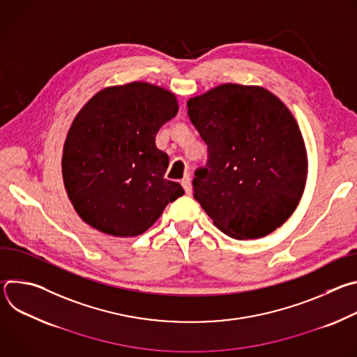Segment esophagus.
I'll return each mask as SVG.
<instances>
[{"mask_svg":"<svg viewBox=\"0 0 357 357\" xmlns=\"http://www.w3.org/2000/svg\"><path fill=\"white\" fill-rule=\"evenodd\" d=\"M181 183H182V186H183L186 195H192V182H190V178H189V176H185Z\"/></svg>","mask_w":357,"mask_h":357,"instance_id":"1","label":"esophagus"}]
</instances>
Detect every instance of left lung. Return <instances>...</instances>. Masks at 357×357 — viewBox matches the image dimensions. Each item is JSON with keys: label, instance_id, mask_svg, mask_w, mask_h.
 <instances>
[{"label": "left lung", "instance_id": "1", "mask_svg": "<svg viewBox=\"0 0 357 357\" xmlns=\"http://www.w3.org/2000/svg\"><path fill=\"white\" fill-rule=\"evenodd\" d=\"M208 145L193 197L236 240L260 238L296 209L308 175L307 148L289 109L260 86L225 83L188 100Z\"/></svg>", "mask_w": 357, "mask_h": 357}]
</instances>
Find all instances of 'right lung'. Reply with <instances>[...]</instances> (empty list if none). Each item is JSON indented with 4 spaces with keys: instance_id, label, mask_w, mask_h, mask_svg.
I'll use <instances>...</instances> for the list:
<instances>
[{
    "instance_id": "1",
    "label": "right lung",
    "mask_w": 357,
    "mask_h": 357,
    "mask_svg": "<svg viewBox=\"0 0 357 357\" xmlns=\"http://www.w3.org/2000/svg\"><path fill=\"white\" fill-rule=\"evenodd\" d=\"M178 109L172 91L146 82L106 87L82 107L65 139L62 175L83 222L116 237L139 236L185 193L164 178L169 158L155 144Z\"/></svg>"
}]
</instances>
